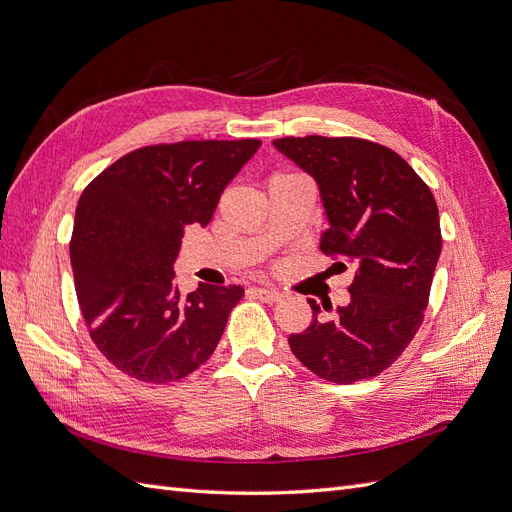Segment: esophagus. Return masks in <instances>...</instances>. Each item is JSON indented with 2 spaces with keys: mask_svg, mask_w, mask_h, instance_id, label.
<instances>
[{
  "mask_svg": "<svg viewBox=\"0 0 512 512\" xmlns=\"http://www.w3.org/2000/svg\"><path fill=\"white\" fill-rule=\"evenodd\" d=\"M254 294H256L260 301H265V303H277V301L282 299V292L275 290V288H269V286L254 288Z\"/></svg>",
  "mask_w": 512,
  "mask_h": 512,
  "instance_id": "obj_1",
  "label": "esophagus"
}]
</instances>
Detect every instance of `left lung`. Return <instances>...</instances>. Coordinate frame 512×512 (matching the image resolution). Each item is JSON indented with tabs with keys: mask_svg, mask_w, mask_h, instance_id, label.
<instances>
[{
	"mask_svg": "<svg viewBox=\"0 0 512 512\" xmlns=\"http://www.w3.org/2000/svg\"><path fill=\"white\" fill-rule=\"evenodd\" d=\"M273 145L318 183L329 220L320 250L356 267L350 303L322 320L309 299L314 318L288 337L290 350L329 382L374 378L423 324L442 252L436 198L399 153L365 138L286 136Z\"/></svg>",
	"mask_w": 512,
	"mask_h": 512,
	"instance_id": "1",
	"label": "left lung"
}]
</instances>
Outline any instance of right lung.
Here are the masks:
<instances>
[{"mask_svg": "<svg viewBox=\"0 0 512 512\" xmlns=\"http://www.w3.org/2000/svg\"><path fill=\"white\" fill-rule=\"evenodd\" d=\"M260 141L149 145L113 162L79 198L70 241L76 297L96 348L141 382L190 376L218 346L241 286L183 297L175 258L185 226H207Z\"/></svg>", "mask_w": 512, "mask_h": 512, "instance_id": "add662e5", "label": "right lung"}]
</instances>
